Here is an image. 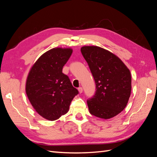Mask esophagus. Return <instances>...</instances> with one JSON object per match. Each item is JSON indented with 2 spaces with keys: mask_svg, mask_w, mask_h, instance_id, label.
<instances>
[{
  "mask_svg": "<svg viewBox=\"0 0 157 157\" xmlns=\"http://www.w3.org/2000/svg\"><path fill=\"white\" fill-rule=\"evenodd\" d=\"M78 90L79 93H80V94H81V93L82 92V91H83V89H82V87H79V88H78Z\"/></svg>",
  "mask_w": 157,
  "mask_h": 157,
  "instance_id": "34e87169",
  "label": "esophagus"
}]
</instances>
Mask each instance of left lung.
Here are the masks:
<instances>
[{"label":"left lung","mask_w":157,"mask_h":157,"mask_svg":"<svg viewBox=\"0 0 157 157\" xmlns=\"http://www.w3.org/2000/svg\"><path fill=\"white\" fill-rule=\"evenodd\" d=\"M96 82V92L87 99L91 115L104 119L113 118L126 107L130 96L129 69L111 52L98 46L80 49Z\"/></svg>","instance_id":"obj_1"}]
</instances>
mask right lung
Returning <instances> with one entry per match:
<instances>
[{"label": "right lung", "instance_id": "1", "mask_svg": "<svg viewBox=\"0 0 157 157\" xmlns=\"http://www.w3.org/2000/svg\"><path fill=\"white\" fill-rule=\"evenodd\" d=\"M69 48L48 50L37 59L26 82V94L36 111L49 121H55L68 112L78 94L62 70L72 54Z\"/></svg>", "mask_w": 157, "mask_h": 157}]
</instances>
